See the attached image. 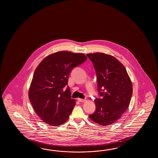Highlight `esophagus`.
<instances>
[{"label": "esophagus", "mask_w": 158, "mask_h": 158, "mask_svg": "<svg viewBox=\"0 0 158 158\" xmlns=\"http://www.w3.org/2000/svg\"><path fill=\"white\" fill-rule=\"evenodd\" d=\"M78 101L80 102H85L86 101V99H81V98H78Z\"/></svg>", "instance_id": "34e87169"}]
</instances>
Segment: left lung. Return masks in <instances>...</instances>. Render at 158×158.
I'll return each instance as SVG.
<instances>
[{
    "label": "left lung",
    "mask_w": 158,
    "mask_h": 158,
    "mask_svg": "<svg viewBox=\"0 0 158 158\" xmlns=\"http://www.w3.org/2000/svg\"><path fill=\"white\" fill-rule=\"evenodd\" d=\"M97 77L98 90L102 98H96V110L89 115L92 121L107 126L118 121L128 109L133 86L124 66L117 59L104 53L87 54Z\"/></svg>",
    "instance_id": "obj_1"
}]
</instances>
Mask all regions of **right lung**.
Returning <instances> with one entry per match:
<instances>
[{
  "mask_svg": "<svg viewBox=\"0 0 158 158\" xmlns=\"http://www.w3.org/2000/svg\"><path fill=\"white\" fill-rule=\"evenodd\" d=\"M86 59L81 53L59 51L47 56L38 65L29 98L34 111L45 123L57 127L68 119L76 104L67 86L69 75L73 68Z\"/></svg>",
  "mask_w": 158,
  "mask_h": 158,
  "instance_id": "obj_1",
  "label": "right lung"
}]
</instances>
